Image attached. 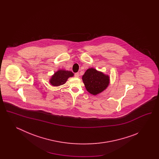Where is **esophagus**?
Listing matches in <instances>:
<instances>
[{"label": "esophagus", "instance_id": "obj_1", "mask_svg": "<svg viewBox=\"0 0 159 159\" xmlns=\"http://www.w3.org/2000/svg\"><path fill=\"white\" fill-rule=\"evenodd\" d=\"M75 76L76 77H79V73H76L75 74Z\"/></svg>", "mask_w": 159, "mask_h": 159}]
</instances>
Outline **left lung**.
<instances>
[{"label":"left lung","mask_w":159,"mask_h":159,"mask_svg":"<svg viewBox=\"0 0 159 159\" xmlns=\"http://www.w3.org/2000/svg\"><path fill=\"white\" fill-rule=\"evenodd\" d=\"M82 80L87 91L91 94L97 95L108 86L110 77L94 68H89L82 76Z\"/></svg>","instance_id":"1"}]
</instances>
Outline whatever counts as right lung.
<instances>
[{"label": "right lung", "mask_w": 159, "mask_h": 159, "mask_svg": "<svg viewBox=\"0 0 159 159\" xmlns=\"http://www.w3.org/2000/svg\"><path fill=\"white\" fill-rule=\"evenodd\" d=\"M74 76L73 72L63 69H60L54 73L49 79V83L54 86H59L64 84L67 82L69 77Z\"/></svg>", "instance_id": "right-lung-1"}]
</instances>
